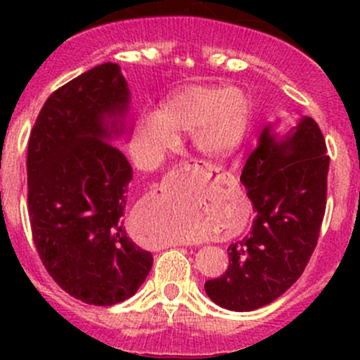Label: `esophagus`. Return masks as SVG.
I'll use <instances>...</instances> for the list:
<instances>
[{"label":"esophagus","instance_id":"obj_1","mask_svg":"<svg viewBox=\"0 0 360 360\" xmlns=\"http://www.w3.org/2000/svg\"><path fill=\"white\" fill-rule=\"evenodd\" d=\"M181 170H184V172H197L198 176H203L205 179H210L212 176H216V172H219L216 167L210 165V163H207V162H202V160H195V162L183 163ZM174 245H183L184 248V245H191V242L190 240H179V242H176Z\"/></svg>","mask_w":360,"mask_h":360}]
</instances>
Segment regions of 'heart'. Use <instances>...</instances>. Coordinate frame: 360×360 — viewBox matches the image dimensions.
<instances>
[{"mask_svg":"<svg viewBox=\"0 0 360 360\" xmlns=\"http://www.w3.org/2000/svg\"><path fill=\"white\" fill-rule=\"evenodd\" d=\"M252 120L248 94L226 85H193L179 90L160 106L143 112L132 132V155L143 169H155L179 144L181 134H193V143L207 157L235 153L245 141ZM172 238H190L186 209L176 197L165 200Z\"/></svg>","mask_w":360,"mask_h":360,"instance_id":"1","label":"heart"}]
</instances>
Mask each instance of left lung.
Masks as SVG:
<instances>
[{
    "label": "left lung",
    "instance_id": "left-lung-1",
    "mask_svg": "<svg viewBox=\"0 0 360 360\" xmlns=\"http://www.w3.org/2000/svg\"><path fill=\"white\" fill-rule=\"evenodd\" d=\"M326 153L324 136L310 116L285 136L264 127L240 176L256 217L248 237L228 248V270L205 282L214 303L233 311L256 310L301 277L326 212Z\"/></svg>",
    "mask_w": 360,
    "mask_h": 360
}]
</instances>
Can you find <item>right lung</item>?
I'll return each instance as SVG.
<instances>
[{"label": "right lung", "mask_w": 360, "mask_h": 360, "mask_svg": "<svg viewBox=\"0 0 360 360\" xmlns=\"http://www.w3.org/2000/svg\"><path fill=\"white\" fill-rule=\"evenodd\" d=\"M129 110L120 66L104 63L46 99L27 144L36 250L64 291L96 307L132 297L153 266L123 224L132 167L111 141L125 132Z\"/></svg>", "instance_id": "right-lung-1"}]
</instances>
